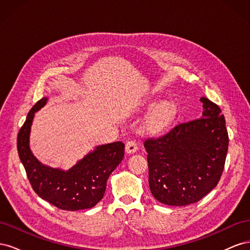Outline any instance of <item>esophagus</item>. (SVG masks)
Masks as SVG:
<instances>
[{
    "label": "esophagus",
    "instance_id": "34e87169",
    "mask_svg": "<svg viewBox=\"0 0 250 250\" xmlns=\"http://www.w3.org/2000/svg\"><path fill=\"white\" fill-rule=\"evenodd\" d=\"M137 150H138V146H137V143H135L134 141H128L126 143L125 152L127 154H131V153L137 152Z\"/></svg>",
    "mask_w": 250,
    "mask_h": 250
}]
</instances>
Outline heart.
Wrapping results in <instances>:
<instances>
[{
	"mask_svg": "<svg viewBox=\"0 0 250 250\" xmlns=\"http://www.w3.org/2000/svg\"><path fill=\"white\" fill-rule=\"evenodd\" d=\"M174 113H175L174 103L170 100L162 101L151 111L146 121V127L151 131H161L170 124Z\"/></svg>",
	"mask_w": 250,
	"mask_h": 250,
	"instance_id": "1",
	"label": "heart"
}]
</instances>
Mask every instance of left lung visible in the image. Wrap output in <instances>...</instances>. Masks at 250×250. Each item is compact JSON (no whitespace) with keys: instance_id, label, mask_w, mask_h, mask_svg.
<instances>
[{"instance_id":"obj_1","label":"left lung","mask_w":250,"mask_h":250,"mask_svg":"<svg viewBox=\"0 0 250 250\" xmlns=\"http://www.w3.org/2000/svg\"><path fill=\"white\" fill-rule=\"evenodd\" d=\"M202 116L144 142L153 197L173 207L199 201L217 186L229 149L225 119L218 105L201 97Z\"/></svg>"}]
</instances>
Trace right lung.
Masks as SVG:
<instances>
[{
    "label": "right lung",
    "instance_id": "right-lung-1",
    "mask_svg": "<svg viewBox=\"0 0 250 250\" xmlns=\"http://www.w3.org/2000/svg\"><path fill=\"white\" fill-rule=\"evenodd\" d=\"M48 98L37 101L29 111L18 135V151L27 177L35 193L64 210L95 207L106 190L111 172L124 157V144L115 142L95 147L69 170L52 168L41 163L30 148V133L35 112L47 104Z\"/></svg>",
    "mask_w": 250,
    "mask_h": 250
}]
</instances>
